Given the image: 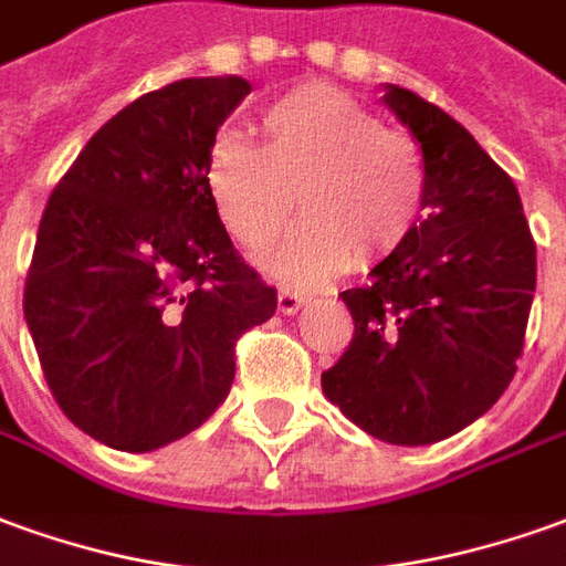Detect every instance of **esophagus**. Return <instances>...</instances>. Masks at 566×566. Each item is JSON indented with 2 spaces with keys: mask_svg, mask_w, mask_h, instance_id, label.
<instances>
[{
  "mask_svg": "<svg viewBox=\"0 0 566 566\" xmlns=\"http://www.w3.org/2000/svg\"><path fill=\"white\" fill-rule=\"evenodd\" d=\"M300 306H303V294H296L291 287H282V291H279V312H282V315H294Z\"/></svg>",
  "mask_w": 566,
  "mask_h": 566,
  "instance_id": "34e87169",
  "label": "esophagus"
}]
</instances>
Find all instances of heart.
<instances>
[{"label": "heart", "mask_w": 566, "mask_h": 566, "mask_svg": "<svg viewBox=\"0 0 566 566\" xmlns=\"http://www.w3.org/2000/svg\"><path fill=\"white\" fill-rule=\"evenodd\" d=\"M263 146L220 134L205 159L217 214L244 248H266L294 211L272 270L315 284L355 263L392 254L420 223L426 168L417 140L379 125L337 85L306 82L260 113Z\"/></svg>", "instance_id": "heart-1"}]
</instances>
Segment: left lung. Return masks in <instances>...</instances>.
<instances>
[{
	"label": "left lung",
	"instance_id": "obj_1",
	"mask_svg": "<svg viewBox=\"0 0 566 566\" xmlns=\"http://www.w3.org/2000/svg\"><path fill=\"white\" fill-rule=\"evenodd\" d=\"M422 149V217L343 291L355 334L322 374L331 405L389 444H434L496 405L517 370L536 291V242L512 177L457 118L386 85Z\"/></svg>",
	"mask_w": 566,
	"mask_h": 566
}]
</instances>
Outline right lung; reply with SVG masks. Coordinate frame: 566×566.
Returning a JSON list of instances; mask_svg holds the SVG:
<instances>
[{"instance_id": "obj_1", "label": "right lung", "mask_w": 566, "mask_h": 566, "mask_svg": "<svg viewBox=\"0 0 566 566\" xmlns=\"http://www.w3.org/2000/svg\"><path fill=\"white\" fill-rule=\"evenodd\" d=\"M248 94L208 76L137 97L45 205L23 318L57 407L106 448L146 453L199 429L229 395L235 339L275 312L205 184Z\"/></svg>"}]
</instances>
